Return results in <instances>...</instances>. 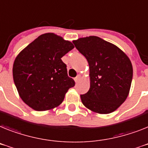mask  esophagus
Wrapping results in <instances>:
<instances>
[{
  "label": "esophagus",
  "mask_w": 148,
  "mask_h": 148,
  "mask_svg": "<svg viewBox=\"0 0 148 148\" xmlns=\"http://www.w3.org/2000/svg\"><path fill=\"white\" fill-rule=\"evenodd\" d=\"M80 77H81V75H80V74H78L77 76L76 77L74 78V80H75V82H76V83H77V82L79 81V80H80Z\"/></svg>",
  "instance_id": "34e87169"
}]
</instances>
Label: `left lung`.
<instances>
[{"label": "left lung", "instance_id": "obj_1", "mask_svg": "<svg viewBox=\"0 0 148 148\" xmlns=\"http://www.w3.org/2000/svg\"><path fill=\"white\" fill-rule=\"evenodd\" d=\"M73 43L89 66L90 87L80 95L83 105L98 114L114 112L130 93L133 73L131 61L119 47L96 36Z\"/></svg>", "mask_w": 148, "mask_h": 148}]
</instances>
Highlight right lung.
I'll return each instance as SVG.
<instances>
[{
    "mask_svg": "<svg viewBox=\"0 0 148 148\" xmlns=\"http://www.w3.org/2000/svg\"><path fill=\"white\" fill-rule=\"evenodd\" d=\"M74 46L54 33H46L28 44L15 59L13 76L18 95L38 111L59 106L75 85L61 58Z\"/></svg>",
    "mask_w": 148,
    "mask_h": 148,
    "instance_id": "obj_1",
    "label": "right lung"
}]
</instances>
